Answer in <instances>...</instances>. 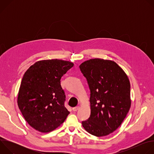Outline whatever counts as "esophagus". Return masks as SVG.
Wrapping results in <instances>:
<instances>
[{
	"mask_svg": "<svg viewBox=\"0 0 154 154\" xmlns=\"http://www.w3.org/2000/svg\"><path fill=\"white\" fill-rule=\"evenodd\" d=\"M80 108V106H75V107H74V108H72V110L74 111V112H76V111H77L78 109Z\"/></svg>",
	"mask_w": 154,
	"mask_h": 154,
	"instance_id": "esophagus-1",
	"label": "esophagus"
}]
</instances>
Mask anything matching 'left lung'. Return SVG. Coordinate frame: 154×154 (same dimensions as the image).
Wrapping results in <instances>:
<instances>
[{
	"instance_id": "obj_1",
	"label": "left lung",
	"mask_w": 154,
	"mask_h": 154,
	"mask_svg": "<svg viewBox=\"0 0 154 154\" xmlns=\"http://www.w3.org/2000/svg\"><path fill=\"white\" fill-rule=\"evenodd\" d=\"M79 67L90 90L91 115L82 126L93 135L106 136L121 125L130 109L129 79L112 60L90 59Z\"/></svg>"
}]
</instances>
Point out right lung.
Masks as SVG:
<instances>
[{
    "mask_svg": "<svg viewBox=\"0 0 154 154\" xmlns=\"http://www.w3.org/2000/svg\"><path fill=\"white\" fill-rule=\"evenodd\" d=\"M73 66L72 62L58 59L38 61L22 79L19 108L27 123L40 132L53 131L69 114L64 106L66 96L60 80Z\"/></svg>",
    "mask_w": 154,
    "mask_h": 154,
    "instance_id": "add662e5",
    "label": "right lung"
}]
</instances>
